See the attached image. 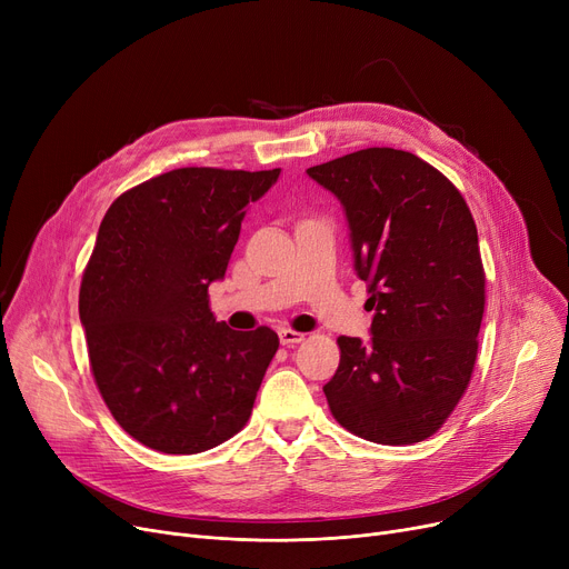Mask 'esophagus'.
<instances>
[{
  "instance_id": "1",
  "label": "esophagus",
  "mask_w": 569,
  "mask_h": 569,
  "mask_svg": "<svg viewBox=\"0 0 569 569\" xmlns=\"http://www.w3.org/2000/svg\"><path fill=\"white\" fill-rule=\"evenodd\" d=\"M305 337H307V335H302V332H295V330H290V327H286V330H281V332H279V339H281V343H283V346L302 343V341H305Z\"/></svg>"
}]
</instances>
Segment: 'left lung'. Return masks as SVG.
Returning a JSON list of instances; mask_svg holds the SVG:
<instances>
[{
  "label": "left lung",
  "instance_id": "8db88e82",
  "mask_svg": "<svg viewBox=\"0 0 569 569\" xmlns=\"http://www.w3.org/2000/svg\"><path fill=\"white\" fill-rule=\"evenodd\" d=\"M346 207L371 341L339 337L322 387L335 420L378 445L433 436L468 390L485 316V264L461 191L403 149L367 147L307 170Z\"/></svg>",
  "mask_w": 569,
  "mask_h": 569
}]
</instances>
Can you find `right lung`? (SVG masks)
<instances>
[{
    "label": "right lung",
    "mask_w": 569,
    "mask_h": 569,
    "mask_svg": "<svg viewBox=\"0 0 569 569\" xmlns=\"http://www.w3.org/2000/svg\"><path fill=\"white\" fill-rule=\"evenodd\" d=\"M279 172L177 168L124 191L101 221L80 283L89 369L117 425L149 450L198 455L249 422L279 337L228 330L207 288Z\"/></svg>",
    "instance_id": "1"
}]
</instances>
